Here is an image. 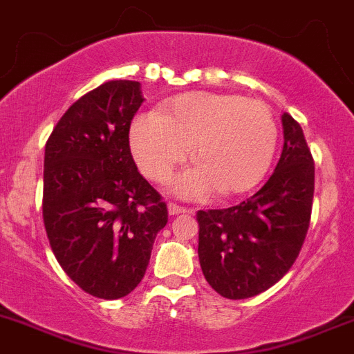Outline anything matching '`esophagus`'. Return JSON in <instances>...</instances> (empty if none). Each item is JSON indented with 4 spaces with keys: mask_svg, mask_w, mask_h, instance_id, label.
Returning a JSON list of instances; mask_svg holds the SVG:
<instances>
[{
    "mask_svg": "<svg viewBox=\"0 0 354 354\" xmlns=\"http://www.w3.org/2000/svg\"><path fill=\"white\" fill-rule=\"evenodd\" d=\"M185 212H192V209L185 207V205H180V204H174V202H171L169 204V214L176 216V214H185Z\"/></svg>",
    "mask_w": 354,
    "mask_h": 354,
    "instance_id": "1",
    "label": "esophagus"
}]
</instances>
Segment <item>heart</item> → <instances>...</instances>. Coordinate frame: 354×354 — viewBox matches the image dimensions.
Masks as SVG:
<instances>
[{
    "mask_svg": "<svg viewBox=\"0 0 354 354\" xmlns=\"http://www.w3.org/2000/svg\"><path fill=\"white\" fill-rule=\"evenodd\" d=\"M277 122L259 100L223 93H188L143 114L131 126V150L143 173L166 183L190 156L197 164L178 181L185 197L204 198L218 188L233 195L250 190L272 164Z\"/></svg>",
    "mask_w": 354,
    "mask_h": 354,
    "instance_id": "1",
    "label": "heart"
}]
</instances>
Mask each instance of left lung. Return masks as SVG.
I'll use <instances>...</instances> for the list:
<instances>
[{
  "instance_id": "1",
  "label": "left lung",
  "mask_w": 354,
  "mask_h": 354,
  "mask_svg": "<svg viewBox=\"0 0 354 354\" xmlns=\"http://www.w3.org/2000/svg\"><path fill=\"white\" fill-rule=\"evenodd\" d=\"M282 122V156L264 187L239 205L197 212L202 273L226 299H247L275 286L310 228L315 160L299 122L289 114Z\"/></svg>"
}]
</instances>
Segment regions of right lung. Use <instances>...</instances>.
Here are the masks:
<instances>
[{
    "instance_id": "1",
    "label": "right lung",
    "mask_w": 354,
    "mask_h": 354,
    "mask_svg": "<svg viewBox=\"0 0 354 354\" xmlns=\"http://www.w3.org/2000/svg\"><path fill=\"white\" fill-rule=\"evenodd\" d=\"M138 81H107L68 107L44 149L43 221L51 250L84 292L119 299L149 266L167 205L140 174L129 128Z\"/></svg>"
}]
</instances>
